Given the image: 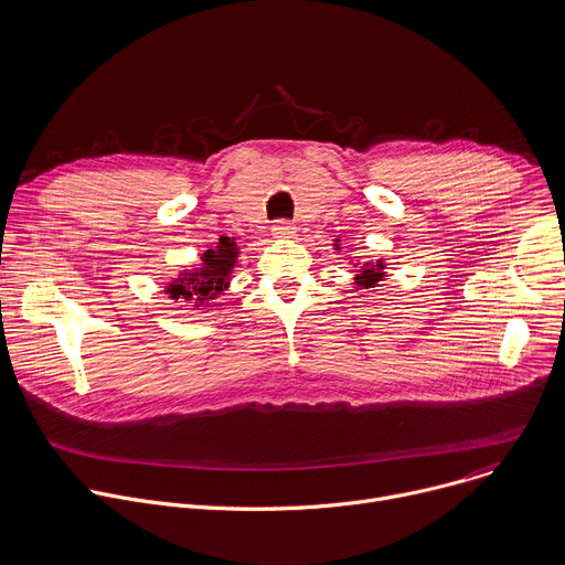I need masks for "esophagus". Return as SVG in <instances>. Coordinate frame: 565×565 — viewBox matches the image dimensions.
<instances>
[{"label": "esophagus", "instance_id": "1", "mask_svg": "<svg viewBox=\"0 0 565 565\" xmlns=\"http://www.w3.org/2000/svg\"><path fill=\"white\" fill-rule=\"evenodd\" d=\"M271 234H274L276 238H294V236H296V227H294L291 222H285V220H280V222H276V224H274Z\"/></svg>", "mask_w": 565, "mask_h": 565}]
</instances>
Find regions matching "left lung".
Returning a JSON list of instances; mask_svg holds the SVG:
<instances>
[{"mask_svg": "<svg viewBox=\"0 0 565 565\" xmlns=\"http://www.w3.org/2000/svg\"><path fill=\"white\" fill-rule=\"evenodd\" d=\"M333 249L335 252H341V238H335L333 241ZM350 263L354 265V267H359L356 269V274H354V287H359V289H370V287H376V282H381L387 274H385V260L383 258H379V260H367V263H354L352 258H350Z\"/></svg>", "mask_w": 565, "mask_h": 565, "instance_id": "left-lung-1", "label": "left lung"}]
</instances>
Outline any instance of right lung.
I'll return each instance as SVG.
<instances>
[{
	"label": "right lung",
	"instance_id": "obj_1",
	"mask_svg": "<svg viewBox=\"0 0 565 565\" xmlns=\"http://www.w3.org/2000/svg\"><path fill=\"white\" fill-rule=\"evenodd\" d=\"M238 256L241 247L236 241L220 238L215 249H206L202 254V263L198 267L182 269L173 280H169L164 285V294L175 302H191L193 309H211L213 300L230 289Z\"/></svg>",
	"mask_w": 565,
	"mask_h": 565
}]
</instances>
